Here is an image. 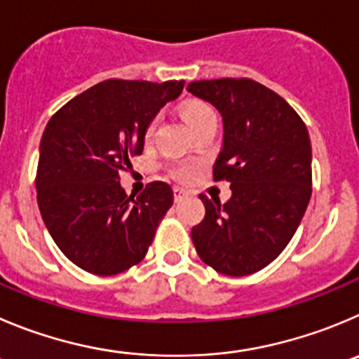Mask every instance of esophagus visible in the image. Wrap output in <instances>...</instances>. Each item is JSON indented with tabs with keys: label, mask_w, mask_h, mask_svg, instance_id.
Returning a JSON list of instances; mask_svg holds the SVG:
<instances>
[{
	"label": "esophagus",
	"mask_w": 359,
	"mask_h": 359,
	"mask_svg": "<svg viewBox=\"0 0 359 359\" xmlns=\"http://www.w3.org/2000/svg\"><path fill=\"white\" fill-rule=\"evenodd\" d=\"M187 196H189V191L184 189V187H175L173 189V198H175V202H182Z\"/></svg>",
	"instance_id": "34e87169"
}]
</instances>
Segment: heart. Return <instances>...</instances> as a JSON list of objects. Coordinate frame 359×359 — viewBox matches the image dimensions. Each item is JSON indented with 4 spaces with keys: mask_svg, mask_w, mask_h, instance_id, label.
I'll return each instance as SVG.
<instances>
[{
    "mask_svg": "<svg viewBox=\"0 0 359 359\" xmlns=\"http://www.w3.org/2000/svg\"><path fill=\"white\" fill-rule=\"evenodd\" d=\"M182 115L193 130H195L198 126H202L203 122H207V120L216 118V113H214V109L210 108L209 104L200 102V100H191V102H187L182 109ZM156 126H157L156 118L147 126V130H145L147 140H150L154 136ZM170 175L177 180H191L196 175V164L191 163V161H182V163L172 164V166H170Z\"/></svg>",
    "mask_w": 359,
    "mask_h": 359,
    "instance_id": "heart-1",
    "label": "heart"
}]
</instances>
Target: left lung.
Wrapping results in <instances>:
<instances>
[{
  "instance_id": "1",
  "label": "left lung",
  "mask_w": 359,
  "mask_h": 359,
  "mask_svg": "<svg viewBox=\"0 0 359 359\" xmlns=\"http://www.w3.org/2000/svg\"><path fill=\"white\" fill-rule=\"evenodd\" d=\"M187 92L223 116V149L216 182H230L232 198L200 195L205 217L191 239L200 259L226 276L269 266L296 233L311 196V145L301 116L283 97L248 78L193 81Z\"/></svg>"
}]
</instances>
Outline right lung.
I'll return each mask as SVG.
<instances>
[{
    "label": "right lung",
    "instance_id": "right-lung-1",
    "mask_svg": "<svg viewBox=\"0 0 359 359\" xmlns=\"http://www.w3.org/2000/svg\"><path fill=\"white\" fill-rule=\"evenodd\" d=\"M184 81L106 79L70 99L43 129L35 187L42 219L63 255L99 276L145 259L173 203L166 182L127 196L118 173L143 152L150 120Z\"/></svg>",
    "mask_w": 359,
    "mask_h": 359
}]
</instances>
